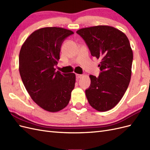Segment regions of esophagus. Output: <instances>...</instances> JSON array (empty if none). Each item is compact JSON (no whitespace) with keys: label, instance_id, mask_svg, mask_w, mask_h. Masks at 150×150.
I'll list each match as a JSON object with an SVG mask.
<instances>
[{"label":"esophagus","instance_id":"1","mask_svg":"<svg viewBox=\"0 0 150 150\" xmlns=\"http://www.w3.org/2000/svg\"><path fill=\"white\" fill-rule=\"evenodd\" d=\"M83 77V74H76V78L79 79V78H82Z\"/></svg>","mask_w":150,"mask_h":150}]
</instances>
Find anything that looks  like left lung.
I'll use <instances>...</instances> for the list:
<instances>
[{"label":"left lung","instance_id":"obj_1","mask_svg":"<svg viewBox=\"0 0 150 150\" xmlns=\"http://www.w3.org/2000/svg\"><path fill=\"white\" fill-rule=\"evenodd\" d=\"M85 40L91 54L101 60L98 78L90 75L91 85L86 96L95 110L104 112L118 103L128 88L133 58L126 34L109 25H96L76 31Z\"/></svg>","mask_w":150,"mask_h":150}]
</instances>
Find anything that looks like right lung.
<instances>
[{
	"label": "right lung",
	"mask_w": 150,
	"mask_h": 150,
	"mask_svg": "<svg viewBox=\"0 0 150 150\" xmlns=\"http://www.w3.org/2000/svg\"><path fill=\"white\" fill-rule=\"evenodd\" d=\"M73 32L47 27L33 32L21 47L19 69L32 99L45 111L56 112L69 103L76 83L74 73L56 71L63 40Z\"/></svg>",
	"instance_id": "obj_1"
}]
</instances>
